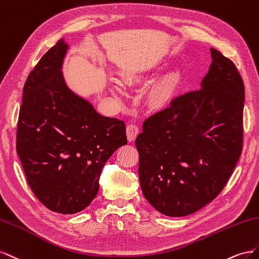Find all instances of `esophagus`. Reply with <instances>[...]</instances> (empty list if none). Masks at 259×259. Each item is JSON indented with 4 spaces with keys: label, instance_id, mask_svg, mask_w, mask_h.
Returning a JSON list of instances; mask_svg holds the SVG:
<instances>
[{
    "label": "esophagus",
    "instance_id": "34e87169",
    "mask_svg": "<svg viewBox=\"0 0 259 259\" xmlns=\"http://www.w3.org/2000/svg\"><path fill=\"white\" fill-rule=\"evenodd\" d=\"M138 134H139V128H138L137 124L130 123V124L127 125V138H128L129 142L135 141Z\"/></svg>",
    "mask_w": 259,
    "mask_h": 259
}]
</instances>
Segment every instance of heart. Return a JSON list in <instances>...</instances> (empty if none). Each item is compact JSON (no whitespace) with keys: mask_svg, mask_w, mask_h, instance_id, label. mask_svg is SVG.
<instances>
[{"mask_svg":"<svg viewBox=\"0 0 259 259\" xmlns=\"http://www.w3.org/2000/svg\"><path fill=\"white\" fill-rule=\"evenodd\" d=\"M147 77L146 73L141 72H129L122 75V81L125 85H135L139 82H141ZM179 84V78L176 73H171V75H168L165 78H162L159 82L155 84L152 90L149 93V102L151 106L153 107H161L170 101L175 91L177 90ZM113 91L117 94L122 95L123 94V89L115 84L113 85Z\"/></svg>","mask_w":259,"mask_h":259,"instance_id":"1","label":"heart"}]
</instances>
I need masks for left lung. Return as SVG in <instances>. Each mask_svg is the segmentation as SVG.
I'll return each mask as SVG.
<instances>
[{
  "label": "left lung",
  "instance_id": "1",
  "mask_svg": "<svg viewBox=\"0 0 259 259\" xmlns=\"http://www.w3.org/2000/svg\"><path fill=\"white\" fill-rule=\"evenodd\" d=\"M210 55L201 89L147 118L136 139L143 195L169 217L210 203L242 153L244 83L233 62L215 49Z\"/></svg>",
  "mask_w": 259,
  "mask_h": 259
}]
</instances>
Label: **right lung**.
I'll return each mask as SVG.
<instances>
[{
  "mask_svg": "<svg viewBox=\"0 0 259 259\" xmlns=\"http://www.w3.org/2000/svg\"><path fill=\"white\" fill-rule=\"evenodd\" d=\"M67 49L61 39L29 73L16 150L36 198L52 211L76 213L97 196L102 169L127 136L122 120L100 115L66 85Z\"/></svg>",
  "mask_w": 259,
  "mask_h": 259,
  "instance_id": "obj_1",
  "label": "right lung"
}]
</instances>
